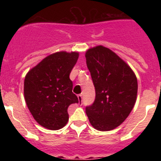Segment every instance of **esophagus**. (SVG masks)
I'll use <instances>...</instances> for the list:
<instances>
[{"label":"esophagus","mask_w":161,"mask_h":161,"mask_svg":"<svg viewBox=\"0 0 161 161\" xmlns=\"http://www.w3.org/2000/svg\"><path fill=\"white\" fill-rule=\"evenodd\" d=\"M77 97H78V100H79V102H80V103H82V97H82V95L79 94Z\"/></svg>","instance_id":"34e87169"}]
</instances>
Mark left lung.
<instances>
[{
	"mask_svg": "<svg viewBox=\"0 0 161 161\" xmlns=\"http://www.w3.org/2000/svg\"><path fill=\"white\" fill-rule=\"evenodd\" d=\"M85 57L96 93L93 103L85 108L86 114L97 130H113L124 122L135 106L136 76L123 59L105 47L89 49Z\"/></svg>",
	"mask_w": 161,
	"mask_h": 161,
	"instance_id": "obj_1",
	"label": "left lung"
}]
</instances>
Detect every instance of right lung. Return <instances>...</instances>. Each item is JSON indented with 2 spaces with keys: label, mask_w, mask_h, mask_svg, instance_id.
<instances>
[{
  "label": "right lung",
  "mask_w": 161,
  "mask_h": 161,
  "mask_svg": "<svg viewBox=\"0 0 161 161\" xmlns=\"http://www.w3.org/2000/svg\"><path fill=\"white\" fill-rule=\"evenodd\" d=\"M78 56L77 52H56L42 59L25 76V102L34 119L45 128L64 127L68 121V106L79 103L69 78Z\"/></svg>",
  "instance_id": "add662e5"
}]
</instances>
